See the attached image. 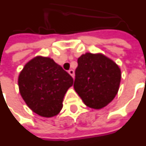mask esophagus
Here are the masks:
<instances>
[{
    "instance_id": "obj_1",
    "label": "esophagus",
    "mask_w": 146,
    "mask_h": 146,
    "mask_svg": "<svg viewBox=\"0 0 146 146\" xmlns=\"http://www.w3.org/2000/svg\"><path fill=\"white\" fill-rule=\"evenodd\" d=\"M68 73H70V75L71 76H72V77H74V70H69V72H68Z\"/></svg>"
}]
</instances>
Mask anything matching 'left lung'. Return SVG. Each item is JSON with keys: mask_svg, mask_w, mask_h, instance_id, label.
I'll return each mask as SVG.
<instances>
[{"mask_svg": "<svg viewBox=\"0 0 146 146\" xmlns=\"http://www.w3.org/2000/svg\"><path fill=\"white\" fill-rule=\"evenodd\" d=\"M73 87L84 104L101 109L118 93L121 70L113 60L101 53H86L77 59Z\"/></svg>", "mask_w": 146, "mask_h": 146, "instance_id": "8db88e82", "label": "left lung"}]
</instances>
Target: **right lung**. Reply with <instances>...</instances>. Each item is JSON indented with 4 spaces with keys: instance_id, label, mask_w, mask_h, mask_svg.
Here are the masks:
<instances>
[{
    "instance_id": "obj_1",
    "label": "right lung",
    "mask_w": 146,
    "mask_h": 146,
    "mask_svg": "<svg viewBox=\"0 0 146 146\" xmlns=\"http://www.w3.org/2000/svg\"><path fill=\"white\" fill-rule=\"evenodd\" d=\"M73 80L62 67L49 57L36 56L25 64L18 77L21 96L38 115L50 118L63 107V98Z\"/></svg>"
}]
</instances>
